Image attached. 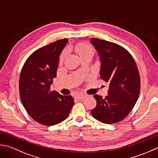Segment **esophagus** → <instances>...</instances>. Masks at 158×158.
Returning <instances> with one entry per match:
<instances>
[{
  "mask_svg": "<svg viewBox=\"0 0 158 158\" xmlns=\"http://www.w3.org/2000/svg\"><path fill=\"white\" fill-rule=\"evenodd\" d=\"M86 98V95H77L76 98L77 99H78V100H83L84 99Z\"/></svg>",
  "mask_w": 158,
  "mask_h": 158,
  "instance_id": "1",
  "label": "esophagus"
}]
</instances>
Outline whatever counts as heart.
Segmentation results:
<instances>
[{"mask_svg":"<svg viewBox=\"0 0 158 158\" xmlns=\"http://www.w3.org/2000/svg\"><path fill=\"white\" fill-rule=\"evenodd\" d=\"M75 50L78 54L80 57H81L84 55H92L95 53V49L91 44L86 42H82L78 44L75 46ZM67 54L66 51H63V52L61 53L60 56V62H62V61L65 59V57Z\"/></svg>","mask_w":158,"mask_h":158,"instance_id":"obj_1","label":"heart"}]
</instances>
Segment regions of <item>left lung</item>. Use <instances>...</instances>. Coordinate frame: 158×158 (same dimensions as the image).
Instances as JSON below:
<instances>
[{"instance_id":"1","label":"left lung","mask_w":158,"mask_h":158,"mask_svg":"<svg viewBox=\"0 0 158 158\" xmlns=\"http://www.w3.org/2000/svg\"><path fill=\"white\" fill-rule=\"evenodd\" d=\"M91 43L101 59L100 78L109 83L105 98L93 95L97 106L91 114L102 123H117L129 114L139 97V72L132 56L123 46L98 38H92Z\"/></svg>"}]
</instances>
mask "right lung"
Masks as SVG:
<instances>
[{"mask_svg": "<svg viewBox=\"0 0 158 158\" xmlns=\"http://www.w3.org/2000/svg\"><path fill=\"white\" fill-rule=\"evenodd\" d=\"M67 42L65 38L35 50L21 70L19 91L22 104L32 118L47 126L65 120L74 104L71 95L50 91L56 77L59 54Z\"/></svg>", "mask_w": 158, "mask_h": 158, "instance_id": "obj_1", "label": "right lung"}]
</instances>
